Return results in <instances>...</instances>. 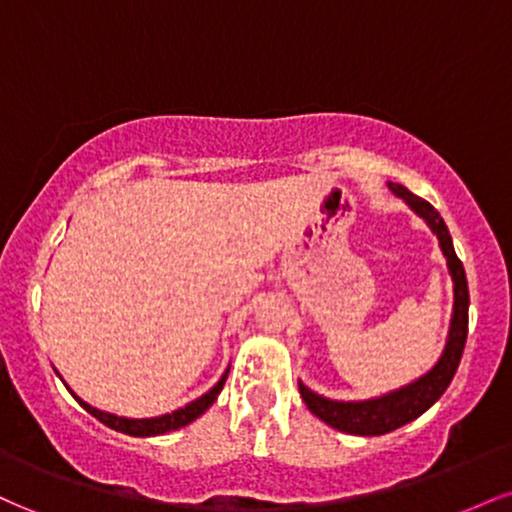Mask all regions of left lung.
I'll return each instance as SVG.
<instances>
[{"mask_svg":"<svg viewBox=\"0 0 512 512\" xmlns=\"http://www.w3.org/2000/svg\"><path fill=\"white\" fill-rule=\"evenodd\" d=\"M387 187H390L397 197H402L438 236L440 250H443L445 260H448V269L452 274V281H455V308H452L448 344H445L440 361L428 370L424 378L402 387V390L390 392V395L378 399H366V402H334V399L315 395L313 390H308L303 383H298L303 402L308 404V409L313 411L317 419L325 421L327 426L337 428V431L354 433V436H383V433H390L399 426L409 424V421L419 419V416L424 414L428 407H433L440 399V395L448 390V385L452 383V375H455L457 366H460L464 342H467V276H464L462 262L457 260L455 248H452V238L443 216H440L426 199L411 195L404 185L387 182Z\"/></svg>","mask_w":512,"mask_h":512,"instance_id":"left-lung-1","label":"left lung"}]
</instances>
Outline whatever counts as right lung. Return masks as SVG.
<instances>
[{"label":"right lung","mask_w":512,"mask_h":512,"mask_svg":"<svg viewBox=\"0 0 512 512\" xmlns=\"http://www.w3.org/2000/svg\"><path fill=\"white\" fill-rule=\"evenodd\" d=\"M226 375H228V370H226ZM226 375H223L219 383L211 387L207 395L195 399V402H190L187 407L173 411V414L156 416V419H125V416L108 414V411H101V409L91 407V404H86L84 399L76 397L69 387L67 390L72 392V395L76 397V402H79L81 407L88 411V414L96 416L101 424H105L108 428H115V431H120V433H127V436H142L144 438V436H161V433H168V431H178V428L187 426L190 421H195L197 416H202L204 411H207L211 404L216 402V397H219V392L223 390V383H226Z\"/></svg>","instance_id":"add662e5"}]
</instances>
